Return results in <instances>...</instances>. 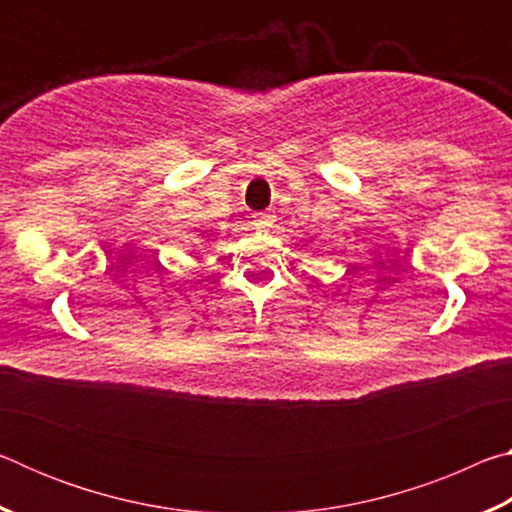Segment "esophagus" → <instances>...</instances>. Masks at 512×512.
Returning a JSON list of instances; mask_svg holds the SVG:
<instances>
[{
    "label": "esophagus",
    "instance_id": "34e87169",
    "mask_svg": "<svg viewBox=\"0 0 512 512\" xmlns=\"http://www.w3.org/2000/svg\"><path fill=\"white\" fill-rule=\"evenodd\" d=\"M255 225L257 228H271L273 221H275V212L273 210H264V212H255L253 214Z\"/></svg>",
    "mask_w": 512,
    "mask_h": 512
}]
</instances>
